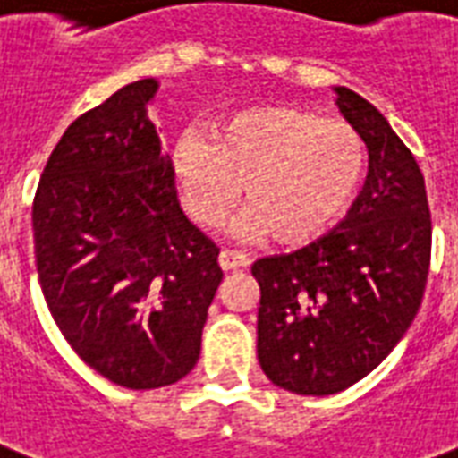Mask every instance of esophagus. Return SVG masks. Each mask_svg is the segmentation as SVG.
Wrapping results in <instances>:
<instances>
[{"mask_svg":"<svg viewBox=\"0 0 458 458\" xmlns=\"http://www.w3.org/2000/svg\"><path fill=\"white\" fill-rule=\"evenodd\" d=\"M218 262L223 272H233V269H242V267H247V264H250V257L242 255V252H235V250H220Z\"/></svg>","mask_w":458,"mask_h":458,"instance_id":"esophagus-1","label":"esophagus"}]
</instances>
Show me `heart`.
<instances>
[{"label":"heart","instance_id":"b5f03b06","mask_svg":"<svg viewBox=\"0 0 458 458\" xmlns=\"http://www.w3.org/2000/svg\"><path fill=\"white\" fill-rule=\"evenodd\" d=\"M172 165L196 223L220 225L245 191L252 203L235 220L238 235L306 245L352 206L367 169V145L350 123L310 108L259 106L225 118L213 138L184 133Z\"/></svg>","mask_w":458,"mask_h":458}]
</instances>
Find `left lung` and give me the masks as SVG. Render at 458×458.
Returning a JSON list of instances; mask_svg holds the SVG:
<instances>
[{"mask_svg": "<svg viewBox=\"0 0 458 458\" xmlns=\"http://www.w3.org/2000/svg\"><path fill=\"white\" fill-rule=\"evenodd\" d=\"M369 150V174L347 216L291 255L252 264L259 284L257 357L298 395H333L371 374L408 333L432 255L425 177L381 111L335 87Z\"/></svg>", "mask_w": 458, "mask_h": 458, "instance_id": "left-lung-1", "label": "left lung"}]
</instances>
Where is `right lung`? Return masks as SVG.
I'll use <instances>...</instances> for the list:
<instances>
[{
	"mask_svg": "<svg viewBox=\"0 0 458 458\" xmlns=\"http://www.w3.org/2000/svg\"><path fill=\"white\" fill-rule=\"evenodd\" d=\"M138 80L72 121L33 199L38 281L53 320L111 384H177L201 354L223 272L218 247L182 211Z\"/></svg>",
	"mask_w": 458,
	"mask_h": 458,
	"instance_id": "1",
	"label": "right lung"
}]
</instances>
